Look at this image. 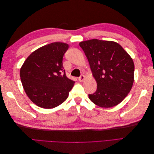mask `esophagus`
I'll return each instance as SVG.
<instances>
[{
    "label": "esophagus",
    "mask_w": 154,
    "mask_h": 154,
    "mask_svg": "<svg viewBox=\"0 0 154 154\" xmlns=\"http://www.w3.org/2000/svg\"><path fill=\"white\" fill-rule=\"evenodd\" d=\"M85 79V75H82L80 78H79V81L80 82H82L84 81V80Z\"/></svg>",
    "instance_id": "1"
}]
</instances>
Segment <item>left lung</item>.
I'll return each instance as SVG.
<instances>
[{
    "label": "left lung",
    "mask_w": 154,
    "mask_h": 154,
    "mask_svg": "<svg viewBox=\"0 0 154 154\" xmlns=\"http://www.w3.org/2000/svg\"><path fill=\"white\" fill-rule=\"evenodd\" d=\"M86 55L97 90L88 97L95 105L110 108L128 95L134 81V63L118 43L92 39L79 44Z\"/></svg>",
    "instance_id": "1"
}]
</instances>
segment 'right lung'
Listing matches in <instances>:
<instances>
[{
  "mask_svg": "<svg viewBox=\"0 0 154 154\" xmlns=\"http://www.w3.org/2000/svg\"><path fill=\"white\" fill-rule=\"evenodd\" d=\"M69 48L63 42H53L33 51L20 68V76L27 96L44 109H53L66 101L74 86L63 67V57Z\"/></svg>",
  "mask_w": 154,
  "mask_h": 154,
  "instance_id": "1",
  "label": "right lung"
}]
</instances>
